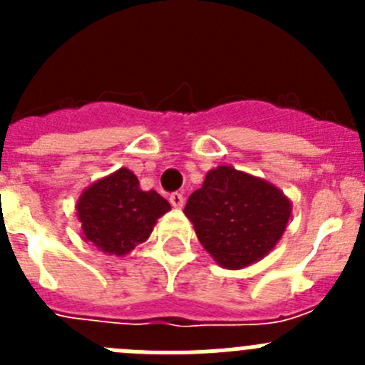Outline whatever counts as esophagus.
Here are the masks:
<instances>
[{
  "label": "esophagus",
  "mask_w": 365,
  "mask_h": 365,
  "mask_svg": "<svg viewBox=\"0 0 365 365\" xmlns=\"http://www.w3.org/2000/svg\"><path fill=\"white\" fill-rule=\"evenodd\" d=\"M170 202H172L173 208H182V205H185V195L179 192L172 193V195H170Z\"/></svg>",
  "instance_id": "34e87169"
}]
</instances>
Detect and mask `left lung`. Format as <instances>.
Returning <instances> with one entry per match:
<instances>
[{
    "label": "left lung",
    "mask_w": 365,
    "mask_h": 365,
    "mask_svg": "<svg viewBox=\"0 0 365 365\" xmlns=\"http://www.w3.org/2000/svg\"><path fill=\"white\" fill-rule=\"evenodd\" d=\"M185 215L215 263L240 270L263 259L282 240L292 202L269 180L217 166L190 195Z\"/></svg>",
    "instance_id": "1"
}]
</instances>
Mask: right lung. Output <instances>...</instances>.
<instances>
[{"label": "right lung", "instance_id": "add662e5", "mask_svg": "<svg viewBox=\"0 0 365 365\" xmlns=\"http://www.w3.org/2000/svg\"><path fill=\"white\" fill-rule=\"evenodd\" d=\"M172 210L155 190L143 192L131 170L120 168L80 193L76 217L82 240L109 256H125L150 237L157 219Z\"/></svg>", "mask_w": 365, "mask_h": 365}]
</instances>
